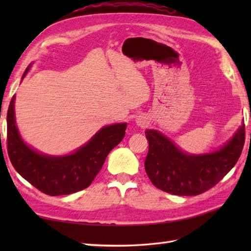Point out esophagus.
<instances>
[{"instance_id":"esophagus-1","label":"esophagus","mask_w":251,"mask_h":251,"mask_svg":"<svg viewBox=\"0 0 251 251\" xmlns=\"http://www.w3.org/2000/svg\"><path fill=\"white\" fill-rule=\"evenodd\" d=\"M138 123H139L140 126H145V125H147L148 122H147V121H143V120H140Z\"/></svg>"}]
</instances>
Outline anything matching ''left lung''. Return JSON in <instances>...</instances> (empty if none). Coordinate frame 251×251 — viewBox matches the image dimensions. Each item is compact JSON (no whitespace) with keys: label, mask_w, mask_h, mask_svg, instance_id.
<instances>
[{"label":"left lung","mask_w":251,"mask_h":251,"mask_svg":"<svg viewBox=\"0 0 251 251\" xmlns=\"http://www.w3.org/2000/svg\"><path fill=\"white\" fill-rule=\"evenodd\" d=\"M148 177L157 189L182 196L199 195L215 186L234 167L245 143V125L219 151L188 155L156 130H146Z\"/></svg>","instance_id":"left-lung-1"}]
</instances>
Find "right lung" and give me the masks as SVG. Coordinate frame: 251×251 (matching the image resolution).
Segmentation results:
<instances>
[{
	"label": "right lung",
	"instance_id": "1",
	"mask_svg": "<svg viewBox=\"0 0 251 251\" xmlns=\"http://www.w3.org/2000/svg\"><path fill=\"white\" fill-rule=\"evenodd\" d=\"M26 69L25 73L28 72ZM14 100L7 111V153L21 177L43 193L50 196L72 194L86 189L108 156L109 152L125 136L126 123L103 127L92 140L67 156L41 155L21 140L15 125Z\"/></svg>",
	"mask_w": 251,
	"mask_h": 251
}]
</instances>
